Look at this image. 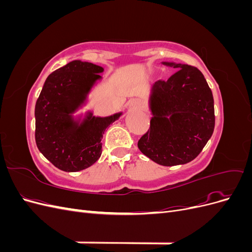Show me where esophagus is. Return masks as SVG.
<instances>
[{
  "instance_id": "1",
  "label": "esophagus",
  "mask_w": 252,
  "mask_h": 252,
  "mask_svg": "<svg viewBox=\"0 0 252 252\" xmlns=\"http://www.w3.org/2000/svg\"><path fill=\"white\" fill-rule=\"evenodd\" d=\"M144 105L143 101L140 100V98H133V100H130L128 103V108L130 109H139Z\"/></svg>"
}]
</instances>
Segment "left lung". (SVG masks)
<instances>
[{"label": "left lung", "instance_id": "left-lung-1", "mask_svg": "<svg viewBox=\"0 0 252 252\" xmlns=\"http://www.w3.org/2000/svg\"><path fill=\"white\" fill-rule=\"evenodd\" d=\"M177 72L151 88L150 130L138 142L143 155L163 166L183 165L199 156L215 129L211 89L195 67L162 62Z\"/></svg>", "mask_w": 252, "mask_h": 252}]
</instances>
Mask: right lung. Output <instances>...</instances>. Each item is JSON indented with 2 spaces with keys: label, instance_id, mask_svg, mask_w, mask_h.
Wrapping results in <instances>:
<instances>
[{
  "label": "right lung",
  "instance_id": "1",
  "mask_svg": "<svg viewBox=\"0 0 252 252\" xmlns=\"http://www.w3.org/2000/svg\"><path fill=\"white\" fill-rule=\"evenodd\" d=\"M104 68L74 60L48 75L37 98L35 143L41 154L57 168L77 172L94 165L102 154L103 134L123 112L108 117L80 111L102 81Z\"/></svg>",
  "mask_w": 252,
  "mask_h": 252
}]
</instances>
